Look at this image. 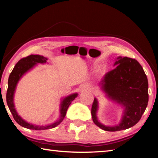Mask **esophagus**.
<instances>
[{
    "mask_svg": "<svg viewBox=\"0 0 158 158\" xmlns=\"http://www.w3.org/2000/svg\"><path fill=\"white\" fill-rule=\"evenodd\" d=\"M83 89H84V90H91V89H90V87L89 86V85H84V86H83Z\"/></svg>",
    "mask_w": 158,
    "mask_h": 158,
    "instance_id": "esophagus-1",
    "label": "esophagus"
}]
</instances>
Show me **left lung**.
<instances>
[{
	"label": "left lung",
	"instance_id": "8db88e82",
	"mask_svg": "<svg viewBox=\"0 0 158 158\" xmlns=\"http://www.w3.org/2000/svg\"><path fill=\"white\" fill-rule=\"evenodd\" d=\"M115 68L103 77L99 85L111 100L124 106V114L116 126L104 125L98 121V102L93 101L91 115L94 123L105 131L126 130L139 121L148 102V83L143 69L138 61L128 57L117 58Z\"/></svg>",
	"mask_w": 158,
	"mask_h": 158
}]
</instances>
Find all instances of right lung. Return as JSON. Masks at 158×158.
I'll list each match as a JSON object with an SVG mask.
<instances>
[{
    "instance_id": "obj_1",
    "label": "right lung",
    "mask_w": 158,
    "mask_h": 158,
    "mask_svg": "<svg viewBox=\"0 0 158 158\" xmlns=\"http://www.w3.org/2000/svg\"><path fill=\"white\" fill-rule=\"evenodd\" d=\"M47 58L40 55H30L27 57L23 58L16 64L14 69H12V73H10L9 79H8V87H7V94H6V101L7 106H8L10 112H11L13 118L15 121L19 125L23 127L28 128L30 130H48L51 128H53L59 125L65 118L66 115V112L69 106L70 105L72 102L77 97V93H74L70 95H68L63 99L61 102L60 105V118L56 122L53 123L52 124L47 125H35L31 123H28L24 120H23L19 116L17 111L15 108L14 105V93L15 91L16 86L18 81H19L21 77L26 72L30 70L31 68L37 63H47Z\"/></svg>"
}]
</instances>
